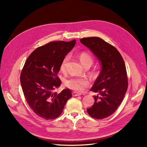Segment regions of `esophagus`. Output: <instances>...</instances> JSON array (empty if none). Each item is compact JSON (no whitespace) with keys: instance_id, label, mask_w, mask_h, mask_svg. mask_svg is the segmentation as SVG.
<instances>
[{"instance_id":"1","label":"esophagus","mask_w":147,"mask_h":147,"mask_svg":"<svg viewBox=\"0 0 147 147\" xmlns=\"http://www.w3.org/2000/svg\"><path fill=\"white\" fill-rule=\"evenodd\" d=\"M72 94L73 96H81V94L80 93H78V92H72Z\"/></svg>"}]
</instances>
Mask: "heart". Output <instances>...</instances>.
<instances>
[{
	"label": "heart",
	"instance_id": "obj_1",
	"mask_svg": "<svg viewBox=\"0 0 147 147\" xmlns=\"http://www.w3.org/2000/svg\"><path fill=\"white\" fill-rule=\"evenodd\" d=\"M78 59L84 67L88 65H91L93 63V59L91 56L86 52H82L80 53L78 55ZM69 59V56H66L62 61L59 67L61 72L65 71ZM65 85L70 90L75 91L82 92L88 86V82L84 78H72L66 80L65 81Z\"/></svg>",
	"mask_w": 147,
	"mask_h": 147
}]
</instances>
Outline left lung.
<instances>
[{"label": "left lung", "instance_id": "1", "mask_svg": "<svg viewBox=\"0 0 147 147\" xmlns=\"http://www.w3.org/2000/svg\"><path fill=\"white\" fill-rule=\"evenodd\" d=\"M80 42L88 47L99 61L101 70L91 91L94 103L87 109L91 117L101 119L110 116L122 102L127 89L125 64L119 51L110 44L97 37L83 38Z\"/></svg>", "mask_w": 147, "mask_h": 147}]
</instances>
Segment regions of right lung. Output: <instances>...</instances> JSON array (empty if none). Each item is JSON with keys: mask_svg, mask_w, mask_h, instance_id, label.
<instances>
[{"mask_svg": "<svg viewBox=\"0 0 147 147\" xmlns=\"http://www.w3.org/2000/svg\"><path fill=\"white\" fill-rule=\"evenodd\" d=\"M75 42H51L36 48L22 70L20 82L26 101L34 112L43 119L58 117L72 97L69 88L59 94L53 90L61 86V81L57 77L60 65Z\"/></svg>", "mask_w": 147, "mask_h": 147, "instance_id": "add662e5", "label": "right lung"}]
</instances>
